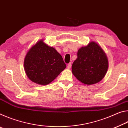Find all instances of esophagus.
<instances>
[{
  "label": "esophagus",
  "instance_id": "obj_1",
  "mask_svg": "<svg viewBox=\"0 0 128 128\" xmlns=\"http://www.w3.org/2000/svg\"><path fill=\"white\" fill-rule=\"evenodd\" d=\"M71 66H72V63H71V62H69V63L67 65V68H68V69H70Z\"/></svg>",
  "mask_w": 128,
  "mask_h": 128
}]
</instances>
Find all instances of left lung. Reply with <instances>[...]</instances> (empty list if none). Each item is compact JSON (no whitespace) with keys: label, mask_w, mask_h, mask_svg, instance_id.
<instances>
[{"label":"left lung","mask_w":128,"mask_h":128,"mask_svg":"<svg viewBox=\"0 0 128 128\" xmlns=\"http://www.w3.org/2000/svg\"><path fill=\"white\" fill-rule=\"evenodd\" d=\"M108 68L107 57L102 48L94 42L80 48L73 62L72 71L84 84L92 85L102 80Z\"/></svg>","instance_id":"1"}]
</instances>
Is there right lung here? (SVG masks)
<instances>
[{"mask_svg": "<svg viewBox=\"0 0 128 128\" xmlns=\"http://www.w3.org/2000/svg\"><path fill=\"white\" fill-rule=\"evenodd\" d=\"M24 68L26 74L32 81L46 85L66 68V64L55 48L40 40L28 52Z\"/></svg>", "mask_w": 128, "mask_h": 128, "instance_id": "obj_1", "label": "right lung"}]
</instances>
